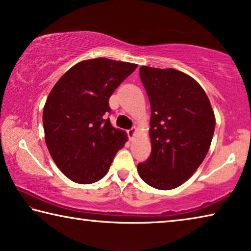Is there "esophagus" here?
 Instances as JSON below:
<instances>
[{"instance_id":"1","label":"esophagus","mask_w":251,"mask_h":251,"mask_svg":"<svg viewBox=\"0 0 251 251\" xmlns=\"http://www.w3.org/2000/svg\"><path fill=\"white\" fill-rule=\"evenodd\" d=\"M135 131H137V128H135V126H133V128H131L130 130H128V135H129V138L131 139V140H132L133 137H134Z\"/></svg>"}]
</instances>
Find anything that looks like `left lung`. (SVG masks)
I'll return each instance as SVG.
<instances>
[{"label": "left lung", "mask_w": 251, "mask_h": 251, "mask_svg": "<svg viewBox=\"0 0 251 251\" xmlns=\"http://www.w3.org/2000/svg\"><path fill=\"white\" fill-rule=\"evenodd\" d=\"M151 105V154L138 164L141 179L160 190L181 186L206 158L216 126L200 84L175 69L140 68Z\"/></svg>", "instance_id": "8db88e82"}]
</instances>
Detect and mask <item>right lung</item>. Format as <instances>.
<instances>
[{
	"instance_id": "obj_1",
	"label": "right lung",
	"mask_w": 251,
	"mask_h": 251,
	"mask_svg": "<svg viewBox=\"0 0 251 251\" xmlns=\"http://www.w3.org/2000/svg\"><path fill=\"white\" fill-rule=\"evenodd\" d=\"M138 65L105 57L85 60L64 73L43 109L45 143L72 181L97 182L108 174L128 137L111 126L109 99Z\"/></svg>"
}]
</instances>
